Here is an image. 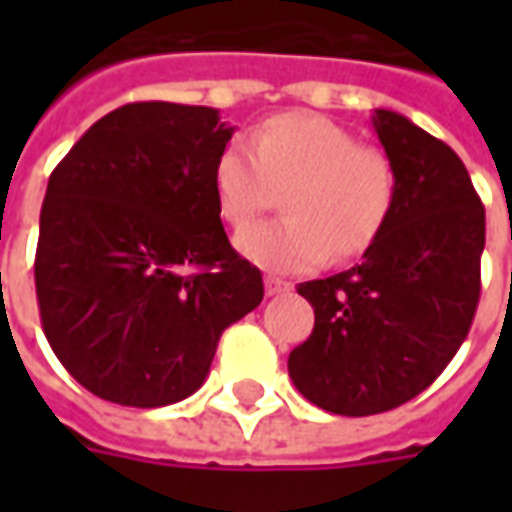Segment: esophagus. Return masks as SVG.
I'll return each mask as SVG.
<instances>
[{"mask_svg": "<svg viewBox=\"0 0 512 512\" xmlns=\"http://www.w3.org/2000/svg\"><path fill=\"white\" fill-rule=\"evenodd\" d=\"M290 288H293V285H290V282H285V279L266 277V293H268V296H277V293H288Z\"/></svg>", "mask_w": 512, "mask_h": 512, "instance_id": "obj_1", "label": "esophagus"}]
</instances>
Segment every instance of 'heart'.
I'll return each instance as SVG.
<instances>
[{
  "label": "heart",
  "mask_w": 512,
  "mask_h": 512,
  "mask_svg": "<svg viewBox=\"0 0 512 512\" xmlns=\"http://www.w3.org/2000/svg\"><path fill=\"white\" fill-rule=\"evenodd\" d=\"M213 194L235 230L277 205L285 216L238 235V249L268 271L301 274L362 257L395 213L397 175L381 147L359 142L329 117H268L244 145H227L213 164Z\"/></svg>",
  "instance_id": "1"
}]
</instances>
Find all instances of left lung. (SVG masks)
Listing matches in <instances>:
<instances>
[{
	"instance_id": "8db88e82",
	"label": "left lung",
	"mask_w": 512,
	"mask_h": 512,
	"mask_svg": "<svg viewBox=\"0 0 512 512\" xmlns=\"http://www.w3.org/2000/svg\"><path fill=\"white\" fill-rule=\"evenodd\" d=\"M397 175L395 213L359 266L301 282L315 329L290 351L293 384L343 417L403 406L450 365L480 301L485 208L450 145L376 109Z\"/></svg>"
}]
</instances>
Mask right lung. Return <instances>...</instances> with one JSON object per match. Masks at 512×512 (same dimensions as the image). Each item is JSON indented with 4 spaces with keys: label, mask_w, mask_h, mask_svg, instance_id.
<instances>
[{
    "label": "right lung",
    "mask_w": 512,
    "mask_h": 512,
    "mask_svg": "<svg viewBox=\"0 0 512 512\" xmlns=\"http://www.w3.org/2000/svg\"><path fill=\"white\" fill-rule=\"evenodd\" d=\"M233 136L211 106L126 104L54 167L35 290L62 367L109 403L158 408L197 392L219 337L263 301L213 194Z\"/></svg>",
    "instance_id": "right-lung-1"
}]
</instances>
